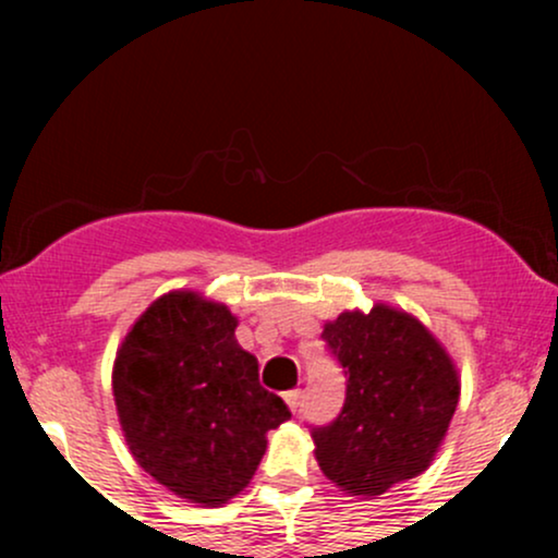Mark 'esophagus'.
<instances>
[{
	"mask_svg": "<svg viewBox=\"0 0 558 558\" xmlns=\"http://www.w3.org/2000/svg\"><path fill=\"white\" fill-rule=\"evenodd\" d=\"M284 401H287V407L296 414V411H300V407H302V391H300V388H292V391H287Z\"/></svg>",
	"mask_w": 558,
	"mask_h": 558,
	"instance_id": "1",
	"label": "esophagus"
}]
</instances>
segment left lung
Wrapping results in <instances>:
<instances>
[{
	"label": "left lung",
	"instance_id": "obj_1",
	"mask_svg": "<svg viewBox=\"0 0 558 558\" xmlns=\"http://www.w3.org/2000/svg\"><path fill=\"white\" fill-rule=\"evenodd\" d=\"M327 353L345 376L330 424L310 426L319 468L353 495H380L429 468L460 399V380L432 332L376 304L325 325Z\"/></svg>",
	"mask_w": 558,
	"mask_h": 558
}]
</instances>
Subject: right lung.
<instances>
[{"mask_svg":"<svg viewBox=\"0 0 558 558\" xmlns=\"http://www.w3.org/2000/svg\"><path fill=\"white\" fill-rule=\"evenodd\" d=\"M223 304L172 292L136 319L113 363V399L136 462L180 498L220 506L292 411L258 384Z\"/></svg>","mask_w":558,"mask_h":558,"instance_id":"obj_1","label":"right lung"}]
</instances>
